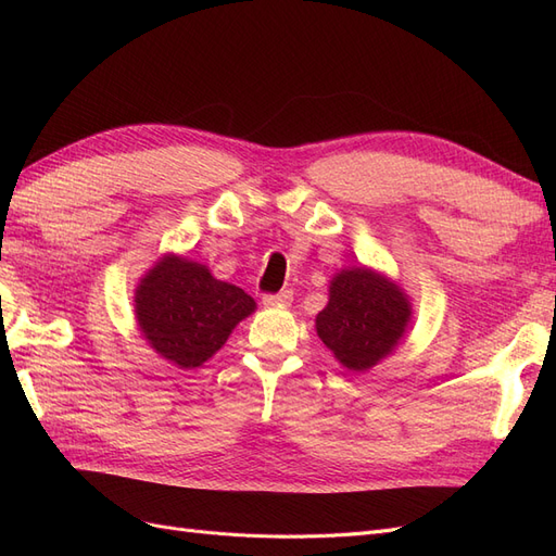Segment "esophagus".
I'll use <instances>...</instances> for the list:
<instances>
[{
	"label": "esophagus",
	"mask_w": 556,
	"mask_h": 556,
	"mask_svg": "<svg viewBox=\"0 0 556 556\" xmlns=\"http://www.w3.org/2000/svg\"><path fill=\"white\" fill-rule=\"evenodd\" d=\"M292 296H294L292 290H280L278 294H264L262 301H264V306H290Z\"/></svg>",
	"instance_id": "1"
}]
</instances>
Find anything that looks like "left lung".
<instances>
[{"label": "left lung", "instance_id": "obj_1", "mask_svg": "<svg viewBox=\"0 0 556 556\" xmlns=\"http://www.w3.org/2000/svg\"><path fill=\"white\" fill-rule=\"evenodd\" d=\"M410 299L371 268H343L329 285V304L315 329L348 371H366L401 343L410 325Z\"/></svg>", "mask_w": 556, "mask_h": 556}]
</instances>
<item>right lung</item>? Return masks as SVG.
<instances>
[{
    "mask_svg": "<svg viewBox=\"0 0 556 556\" xmlns=\"http://www.w3.org/2000/svg\"><path fill=\"white\" fill-rule=\"evenodd\" d=\"M255 308V299L237 285L217 280L208 266L178 255L157 260L134 294L143 339L178 368L211 359Z\"/></svg>",
    "mask_w": 556,
    "mask_h": 556,
    "instance_id": "add662e5",
    "label": "right lung"
}]
</instances>
